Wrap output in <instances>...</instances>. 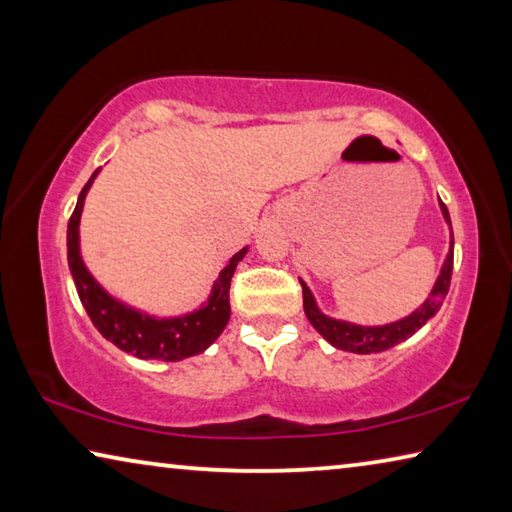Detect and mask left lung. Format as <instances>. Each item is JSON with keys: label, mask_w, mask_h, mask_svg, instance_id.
Wrapping results in <instances>:
<instances>
[{"label": "left lung", "mask_w": 512, "mask_h": 512, "mask_svg": "<svg viewBox=\"0 0 512 512\" xmlns=\"http://www.w3.org/2000/svg\"><path fill=\"white\" fill-rule=\"evenodd\" d=\"M443 207V214L449 223V212L445 203H440ZM452 225V223H449ZM452 268H454V241L452 248H449V255L443 264V271H440V277L436 280V287H433L431 296L422 302L420 309H415L411 316H406L397 323L391 325H381V327H361V325H352V323H343V320H334L327 318L318 311L314 296L311 291L302 284V305H305V314L309 318V323L316 327V332L327 339L334 348L345 350V352H354V354H372V352H384L393 345L402 343L413 336L418 329L438 314V309L443 307V300L449 291V282H452Z\"/></svg>", "instance_id": "1"}]
</instances>
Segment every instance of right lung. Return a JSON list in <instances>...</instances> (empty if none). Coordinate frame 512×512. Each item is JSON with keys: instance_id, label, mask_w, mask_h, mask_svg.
<instances>
[{"instance_id": "1", "label": "right lung", "mask_w": 512, "mask_h": 512, "mask_svg": "<svg viewBox=\"0 0 512 512\" xmlns=\"http://www.w3.org/2000/svg\"><path fill=\"white\" fill-rule=\"evenodd\" d=\"M97 171L81 189L79 203H76L72 216L67 223V259L69 271H72L76 291L88 311L94 327L103 334V339L115 343L124 352H131L140 359H160V361H180L192 354L203 352L207 345H212L223 327L230 320V280L235 275L237 264L244 259L246 248L230 259V264L219 273V280L214 284L212 298L207 305L194 314L171 320H155L121 305L112 300L97 282L92 280L88 268L83 266L79 255V223L85 194L92 185Z\"/></svg>"}]
</instances>
